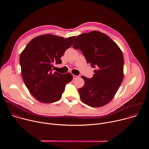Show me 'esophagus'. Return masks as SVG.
Wrapping results in <instances>:
<instances>
[{
	"label": "esophagus",
	"mask_w": 149,
	"mask_h": 149,
	"mask_svg": "<svg viewBox=\"0 0 149 149\" xmlns=\"http://www.w3.org/2000/svg\"><path fill=\"white\" fill-rule=\"evenodd\" d=\"M78 77V76H77V75H73V78L75 79H77V78Z\"/></svg>",
	"instance_id": "34e87169"
}]
</instances>
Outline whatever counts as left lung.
<instances>
[{
    "instance_id": "obj_1",
    "label": "left lung",
    "mask_w": 149,
    "mask_h": 149,
    "mask_svg": "<svg viewBox=\"0 0 149 149\" xmlns=\"http://www.w3.org/2000/svg\"><path fill=\"white\" fill-rule=\"evenodd\" d=\"M82 51L87 63L96 68L91 78L84 76V86L78 89L81 101L92 107L108 104L114 97L123 80L122 51L110 37L99 31L77 36L72 45Z\"/></svg>"
}]
</instances>
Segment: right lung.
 <instances>
[{"mask_svg": "<svg viewBox=\"0 0 149 149\" xmlns=\"http://www.w3.org/2000/svg\"><path fill=\"white\" fill-rule=\"evenodd\" d=\"M75 36L63 38L47 34L31 40L20 54L21 74L25 86L39 101L52 103L59 100L66 85L73 78L53 72V63H61V56L71 47Z\"/></svg>", "mask_w": 149, "mask_h": 149, "instance_id": "obj_1", "label": "right lung"}]
</instances>
